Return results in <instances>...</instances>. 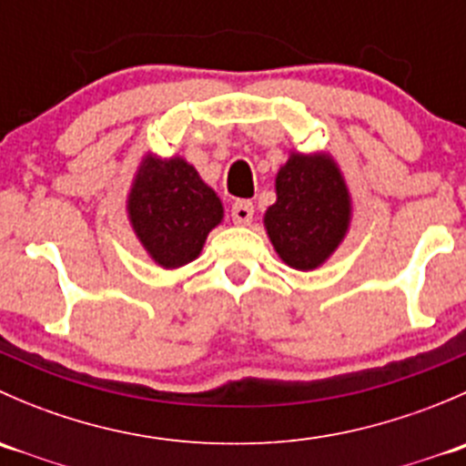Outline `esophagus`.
I'll return each instance as SVG.
<instances>
[{"instance_id":"1","label":"esophagus","mask_w":466,"mask_h":466,"mask_svg":"<svg viewBox=\"0 0 466 466\" xmlns=\"http://www.w3.org/2000/svg\"><path fill=\"white\" fill-rule=\"evenodd\" d=\"M255 216V205L250 200H237L232 207V220L237 225H250Z\"/></svg>"}]
</instances>
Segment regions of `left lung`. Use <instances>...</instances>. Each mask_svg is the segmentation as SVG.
Here are the masks:
<instances>
[{"label": "left lung", "instance_id": "1", "mask_svg": "<svg viewBox=\"0 0 466 466\" xmlns=\"http://www.w3.org/2000/svg\"><path fill=\"white\" fill-rule=\"evenodd\" d=\"M275 194L263 214L272 248L286 266L316 270L340 248L351 225V194L340 167L327 150H289Z\"/></svg>", "mask_w": 466, "mask_h": 466}]
</instances>
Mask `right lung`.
Returning <instances> with one entry per match:
<instances>
[{
	"mask_svg": "<svg viewBox=\"0 0 466 466\" xmlns=\"http://www.w3.org/2000/svg\"><path fill=\"white\" fill-rule=\"evenodd\" d=\"M126 214L150 261L177 270L198 259L225 209L194 164L180 155L146 153L126 196Z\"/></svg>",
	"mask_w": 466,
	"mask_h": 466,
	"instance_id": "1",
	"label": "right lung"
}]
</instances>
